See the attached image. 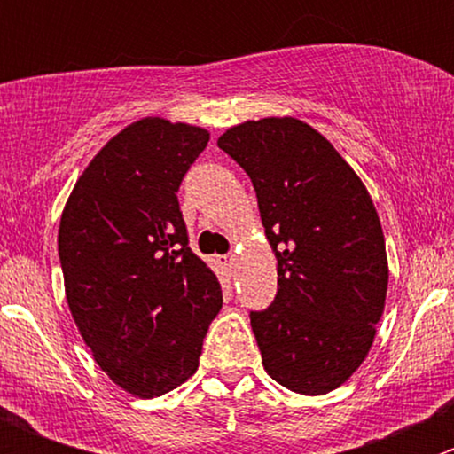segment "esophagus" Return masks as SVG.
<instances>
[{
  "label": "esophagus",
  "instance_id": "34e87169",
  "mask_svg": "<svg viewBox=\"0 0 454 454\" xmlns=\"http://www.w3.org/2000/svg\"><path fill=\"white\" fill-rule=\"evenodd\" d=\"M219 261H222L223 265H226L228 270L232 268V265H235V261H237V254L235 253H228V254H223V256H219Z\"/></svg>",
  "mask_w": 454,
  "mask_h": 454
}]
</instances>
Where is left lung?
Segmentation results:
<instances>
[{
  "instance_id": "8db88e82",
  "label": "left lung",
  "mask_w": 454,
  "mask_h": 454,
  "mask_svg": "<svg viewBox=\"0 0 454 454\" xmlns=\"http://www.w3.org/2000/svg\"><path fill=\"white\" fill-rule=\"evenodd\" d=\"M253 180L278 290L250 325L272 380L323 395L367 358L388 286L369 191L325 136L296 118H261L219 136Z\"/></svg>"
}]
</instances>
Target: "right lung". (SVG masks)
Returning <instances> with one entry per match:
<instances>
[{"mask_svg":"<svg viewBox=\"0 0 454 454\" xmlns=\"http://www.w3.org/2000/svg\"><path fill=\"white\" fill-rule=\"evenodd\" d=\"M208 140L186 122H131L87 164L63 208L59 259L72 318L96 364L131 395L186 382L222 309L177 201Z\"/></svg>","mask_w":454,"mask_h":454,"instance_id":"1","label":"right lung"}]
</instances>
